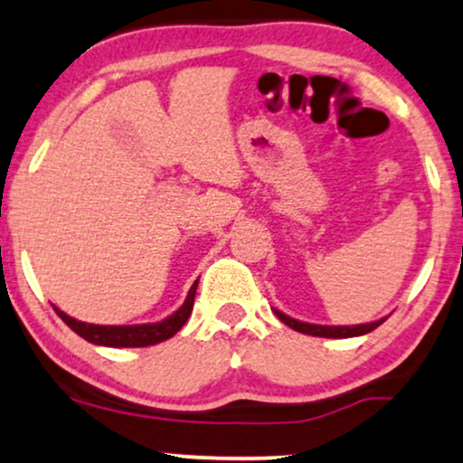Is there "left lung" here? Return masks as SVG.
Returning <instances> with one entry per match:
<instances>
[{
	"label": "left lung",
	"mask_w": 463,
	"mask_h": 463,
	"mask_svg": "<svg viewBox=\"0 0 463 463\" xmlns=\"http://www.w3.org/2000/svg\"><path fill=\"white\" fill-rule=\"evenodd\" d=\"M275 316L281 319L283 324H288L289 328L298 330V333L311 335V336H326V339H347V336H361L367 335L371 330H375L384 322L386 317L378 319V322H369V324H358V326H322V324H307V322H298V319L285 316V313L275 309Z\"/></svg>",
	"instance_id": "left-lung-1"
}]
</instances>
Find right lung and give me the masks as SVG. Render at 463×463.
Returning a JSON list of instances; mask_svg holds the SVG:
<instances>
[{"label": "right lung", "mask_w": 463, "mask_h": 463, "mask_svg": "<svg viewBox=\"0 0 463 463\" xmlns=\"http://www.w3.org/2000/svg\"><path fill=\"white\" fill-rule=\"evenodd\" d=\"M195 281L188 289V296L184 305L180 307L178 311L171 313L169 317L161 319L156 324H135V326H100V324H85L79 322L71 316H66L64 311H60L55 307L57 316H60L64 322L71 326L79 336H83L85 341L94 345H107V347H146V345H156L161 341L174 336L178 330L184 326L188 316L193 311V302H195V292H197Z\"/></svg>", "instance_id": "obj_1"}]
</instances>
